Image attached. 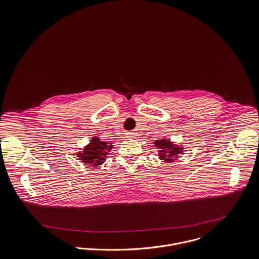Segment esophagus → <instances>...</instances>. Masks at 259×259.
Returning <instances> with one entry per match:
<instances>
[{
	"mask_svg": "<svg viewBox=\"0 0 259 259\" xmlns=\"http://www.w3.org/2000/svg\"><path fill=\"white\" fill-rule=\"evenodd\" d=\"M127 138L136 139V138H138V135H137V133H135V132H129V133L127 134Z\"/></svg>",
	"mask_w": 259,
	"mask_h": 259,
	"instance_id": "obj_1",
	"label": "esophagus"
}]
</instances>
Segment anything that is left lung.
<instances>
[{"label": "left lung", "mask_w": 259, "mask_h": 259, "mask_svg": "<svg viewBox=\"0 0 259 259\" xmlns=\"http://www.w3.org/2000/svg\"><path fill=\"white\" fill-rule=\"evenodd\" d=\"M155 147L159 149V158L166 163H172L178 161L180 158V154L184 152L185 147L181 144H177L168 138H162L156 140Z\"/></svg>", "instance_id": "1"}]
</instances>
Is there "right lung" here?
<instances>
[{
  "mask_svg": "<svg viewBox=\"0 0 259 259\" xmlns=\"http://www.w3.org/2000/svg\"><path fill=\"white\" fill-rule=\"evenodd\" d=\"M113 148V142L102 141L99 136L91 137L89 143L85 145L82 151H77V159L85 165L98 168L101 166L111 152Z\"/></svg>",
  "mask_w": 259,
  "mask_h": 259,
  "instance_id": "right-lung-1",
  "label": "right lung"
}]
</instances>
